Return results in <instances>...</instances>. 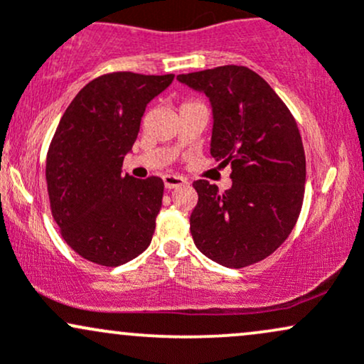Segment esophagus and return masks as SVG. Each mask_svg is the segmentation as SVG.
I'll list each match as a JSON object with an SVG mask.
<instances>
[{
    "mask_svg": "<svg viewBox=\"0 0 364 364\" xmlns=\"http://www.w3.org/2000/svg\"><path fill=\"white\" fill-rule=\"evenodd\" d=\"M162 181H164L166 190H174V188L185 186L186 183H188L185 178H181V176H174V174H166V176L162 178Z\"/></svg>",
    "mask_w": 364,
    "mask_h": 364,
    "instance_id": "1",
    "label": "esophagus"
}]
</instances>
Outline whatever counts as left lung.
<instances>
[{
    "mask_svg": "<svg viewBox=\"0 0 364 364\" xmlns=\"http://www.w3.org/2000/svg\"><path fill=\"white\" fill-rule=\"evenodd\" d=\"M178 82L208 97L210 154L232 169L225 191L203 179L193 183V243L229 269L260 262L286 241L301 212L306 159L298 124L272 87L246 66L178 75Z\"/></svg>",
    "mask_w": 364,
    "mask_h": 364,
    "instance_id": "1",
    "label": "left lung"
}]
</instances>
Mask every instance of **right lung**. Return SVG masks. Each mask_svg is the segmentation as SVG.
Segmentation results:
<instances>
[{"label":"right lung","instance_id":"add662e5","mask_svg":"<svg viewBox=\"0 0 364 364\" xmlns=\"http://www.w3.org/2000/svg\"><path fill=\"white\" fill-rule=\"evenodd\" d=\"M174 75L119 72L87 83L66 107L46 161L54 220L85 260L123 265L147 250L164 183L121 174L145 107Z\"/></svg>","mask_w":364,"mask_h":364}]
</instances>
